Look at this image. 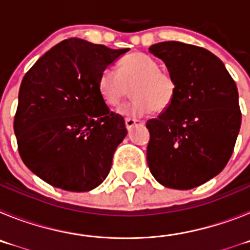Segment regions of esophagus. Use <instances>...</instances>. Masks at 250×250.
Listing matches in <instances>:
<instances>
[{"instance_id":"esophagus-1","label":"esophagus","mask_w":250,"mask_h":250,"mask_svg":"<svg viewBox=\"0 0 250 250\" xmlns=\"http://www.w3.org/2000/svg\"><path fill=\"white\" fill-rule=\"evenodd\" d=\"M136 124H143L141 121L139 120H135V119H125V126H126L127 130H131L132 127H134V125H136Z\"/></svg>"}]
</instances>
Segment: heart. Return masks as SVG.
<instances>
[{"instance_id":"b5f03b06","label":"heart","mask_w":250,"mask_h":250,"mask_svg":"<svg viewBox=\"0 0 250 250\" xmlns=\"http://www.w3.org/2000/svg\"><path fill=\"white\" fill-rule=\"evenodd\" d=\"M160 63L145 54L125 56L118 70L104 68L99 76V91L109 106H118L132 89V99L120 112L131 118H141L158 110H167L174 100L176 81L173 75L160 70Z\"/></svg>"}]
</instances>
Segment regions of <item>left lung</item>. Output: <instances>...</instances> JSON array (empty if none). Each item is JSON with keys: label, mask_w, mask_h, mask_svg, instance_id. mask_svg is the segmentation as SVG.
I'll list each match as a JSON object with an SVG mask.
<instances>
[{"label": "left lung", "mask_w": 250, "mask_h": 250, "mask_svg": "<svg viewBox=\"0 0 250 250\" xmlns=\"http://www.w3.org/2000/svg\"><path fill=\"white\" fill-rule=\"evenodd\" d=\"M176 81L171 105L146 123L147 165L167 188L188 190L213 179L228 164L242 114L237 85L210 51L165 41L149 47Z\"/></svg>", "instance_id": "8db88e82"}]
</instances>
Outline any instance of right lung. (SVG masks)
I'll return each instance as SVG.
<instances>
[{
    "label": "right lung",
    "instance_id": "right-lung-1",
    "mask_svg": "<svg viewBox=\"0 0 250 250\" xmlns=\"http://www.w3.org/2000/svg\"><path fill=\"white\" fill-rule=\"evenodd\" d=\"M129 48L63 40L22 79L13 129L22 161L43 182L89 191L110 173L127 130L106 106L99 76Z\"/></svg>",
    "mask_w": 250,
    "mask_h": 250
}]
</instances>
